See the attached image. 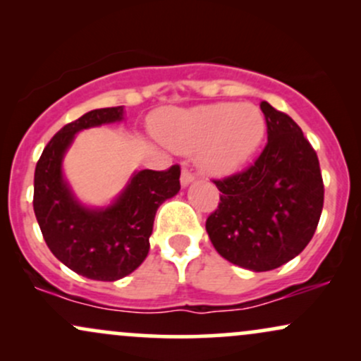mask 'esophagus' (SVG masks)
I'll return each mask as SVG.
<instances>
[{"instance_id": "esophagus-1", "label": "esophagus", "mask_w": 361, "mask_h": 361, "mask_svg": "<svg viewBox=\"0 0 361 361\" xmlns=\"http://www.w3.org/2000/svg\"><path fill=\"white\" fill-rule=\"evenodd\" d=\"M193 180H195V175H193L192 171H190L188 168H183V169H181V185H183V186L190 185V183H192Z\"/></svg>"}]
</instances>
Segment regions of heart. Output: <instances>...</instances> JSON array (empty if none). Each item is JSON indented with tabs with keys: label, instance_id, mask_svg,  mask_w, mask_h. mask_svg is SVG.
Returning a JSON list of instances; mask_svg holds the SVG:
<instances>
[{
	"label": "heart",
	"instance_id": "b5f03b06",
	"mask_svg": "<svg viewBox=\"0 0 361 361\" xmlns=\"http://www.w3.org/2000/svg\"><path fill=\"white\" fill-rule=\"evenodd\" d=\"M156 134L180 152L200 150V164L212 175H227L246 163L263 140L267 123L252 105L212 103L190 110H168Z\"/></svg>",
	"mask_w": 361,
	"mask_h": 361
}]
</instances>
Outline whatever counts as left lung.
Segmentation results:
<instances>
[{"label":"left lung","instance_id":"obj_1","mask_svg":"<svg viewBox=\"0 0 361 361\" xmlns=\"http://www.w3.org/2000/svg\"><path fill=\"white\" fill-rule=\"evenodd\" d=\"M259 106L267 146L250 168L214 180L221 202L205 229L222 258L246 270L270 271L300 255L312 239L324 183L302 128L268 102Z\"/></svg>","mask_w":361,"mask_h":361}]
</instances>
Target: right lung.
<instances>
[{
    "mask_svg": "<svg viewBox=\"0 0 361 361\" xmlns=\"http://www.w3.org/2000/svg\"><path fill=\"white\" fill-rule=\"evenodd\" d=\"M123 106L98 109L68 123L49 140L35 166L34 212L49 250L69 270L115 281L140 267L149 252L157 207L180 192V166L142 169L106 209H86L62 178V157L82 128L120 122Z\"/></svg>",
    "mask_w": 361,
    "mask_h": 361,
    "instance_id": "obj_1",
    "label": "right lung"
}]
</instances>
